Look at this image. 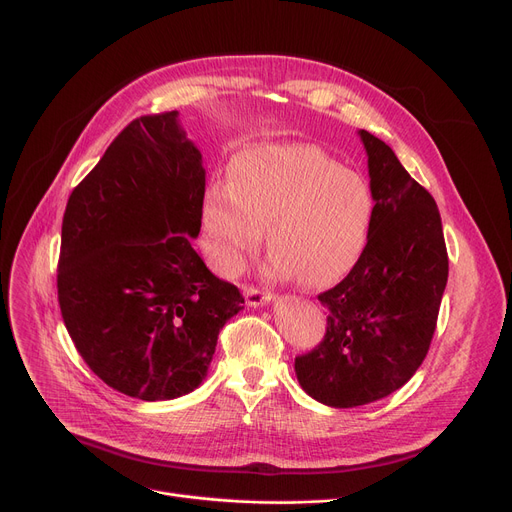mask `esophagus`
<instances>
[{
    "mask_svg": "<svg viewBox=\"0 0 512 512\" xmlns=\"http://www.w3.org/2000/svg\"><path fill=\"white\" fill-rule=\"evenodd\" d=\"M242 292H245V299L251 307H259V305H265L267 301H272V294L267 290H261L253 284H245L242 286Z\"/></svg>",
    "mask_w": 512,
    "mask_h": 512,
    "instance_id": "1",
    "label": "esophagus"
}]
</instances>
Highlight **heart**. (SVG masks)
<instances>
[{
	"label": "heart",
	"mask_w": 512,
	"mask_h": 512,
	"mask_svg": "<svg viewBox=\"0 0 512 512\" xmlns=\"http://www.w3.org/2000/svg\"><path fill=\"white\" fill-rule=\"evenodd\" d=\"M373 205L367 180L321 149L259 147L234 157L230 184L207 188L203 232L220 270L236 274L267 228L278 276L326 286L359 259Z\"/></svg>",
	"instance_id": "heart-1"
}]
</instances>
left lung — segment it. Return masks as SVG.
Returning a JSON list of instances; mask_svg holds the SVG:
<instances>
[{
  "label": "left lung",
  "instance_id": "left-lung-1",
  "mask_svg": "<svg viewBox=\"0 0 512 512\" xmlns=\"http://www.w3.org/2000/svg\"><path fill=\"white\" fill-rule=\"evenodd\" d=\"M373 193L367 245L334 288L321 292L326 334L294 359L303 390L336 409L405 386L432 344L448 280L440 211L394 151L361 130Z\"/></svg>",
  "mask_w": 512,
  "mask_h": 512
}]
</instances>
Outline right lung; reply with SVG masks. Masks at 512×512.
Returning <instances> with one entry per match:
<instances>
[{
  "label": "right lung",
  "instance_id": "right-lung-1",
  "mask_svg": "<svg viewBox=\"0 0 512 512\" xmlns=\"http://www.w3.org/2000/svg\"><path fill=\"white\" fill-rule=\"evenodd\" d=\"M176 118L132 120L74 186L62 220L66 330L101 382L139 400L195 390L220 330L245 303L191 247L205 170Z\"/></svg>",
  "mask_w": 512,
  "mask_h": 512
}]
</instances>
